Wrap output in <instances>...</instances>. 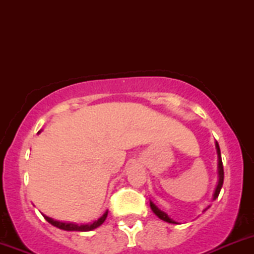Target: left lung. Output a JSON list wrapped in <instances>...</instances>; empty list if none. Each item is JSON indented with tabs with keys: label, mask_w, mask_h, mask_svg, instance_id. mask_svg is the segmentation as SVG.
<instances>
[{
	"label": "left lung",
	"mask_w": 254,
	"mask_h": 254,
	"mask_svg": "<svg viewBox=\"0 0 254 254\" xmlns=\"http://www.w3.org/2000/svg\"><path fill=\"white\" fill-rule=\"evenodd\" d=\"M215 146H216L217 161H219V162H217V170H219V182H217V186H216V189H215L214 198H212V200H215V199L219 196L220 190H221V188H222V184H224V166H222V161H221V152H220L219 143L216 142L215 143ZM150 206H151V209H152V211L155 212V214L157 215L161 220H163V221H166V222H170V224H177L175 220L171 219V217L168 216L165 211H162V210L158 209V207L156 206L152 201H150Z\"/></svg>",
	"instance_id": "1"
}]
</instances>
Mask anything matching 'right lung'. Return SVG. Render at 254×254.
<instances>
[{"label": "right lung", "mask_w": 254, "mask_h": 254, "mask_svg": "<svg viewBox=\"0 0 254 254\" xmlns=\"http://www.w3.org/2000/svg\"><path fill=\"white\" fill-rule=\"evenodd\" d=\"M107 215H108V210L99 217L98 220L96 221L91 222V224H84V225H77V224H73V222H63V221H56V220L51 219V217L45 216L44 215V219L47 220L49 224H51L53 226L58 227V229L61 230H65V231H81V232H86V231H92V230L97 229L98 226H101L102 224L104 222V220L107 219Z\"/></svg>", "instance_id": "right-lung-1"}]
</instances>
